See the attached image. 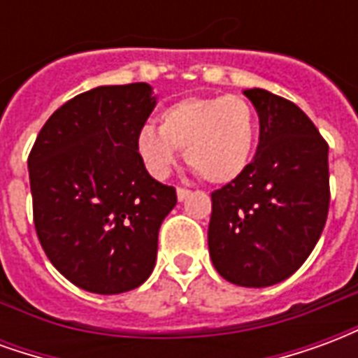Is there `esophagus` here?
Wrapping results in <instances>:
<instances>
[{
  "label": "esophagus",
  "instance_id": "esophagus-1",
  "mask_svg": "<svg viewBox=\"0 0 358 358\" xmlns=\"http://www.w3.org/2000/svg\"><path fill=\"white\" fill-rule=\"evenodd\" d=\"M192 194V192H189V189H187V187H178V189H176V195H178V199L180 201H184V199H186L187 195Z\"/></svg>",
  "mask_w": 358,
  "mask_h": 358
}]
</instances>
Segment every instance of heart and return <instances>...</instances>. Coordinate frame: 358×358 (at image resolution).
Returning a JSON list of instances; mask_svg holds the SVG:
<instances>
[{
  "mask_svg": "<svg viewBox=\"0 0 358 358\" xmlns=\"http://www.w3.org/2000/svg\"><path fill=\"white\" fill-rule=\"evenodd\" d=\"M257 145V113L240 95L186 97L159 115V128L143 124L136 149L151 174L164 178L180 151L203 180L232 182L248 169Z\"/></svg>",
  "mask_w": 358,
  "mask_h": 358,
  "instance_id": "heart-1",
  "label": "heart"
}]
</instances>
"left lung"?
<instances>
[{"mask_svg": "<svg viewBox=\"0 0 358 358\" xmlns=\"http://www.w3.org/2000/svg\"><path fill=\"white\" fill-rule=\"evenodd\" d=\"M261 136L255 159L238 178L210 194L209 253L220 276L266 287L307 261L328 218V143L289 99L245 92Z\"/></svg>", "mask_w": 358, "mask_h": 358, "instance_id": "obj_1", "label": "left lung"}]
</instances>
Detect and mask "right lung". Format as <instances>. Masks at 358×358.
Masks as SVG:
<instances>
[{
    "instance_id": "1",
    "label": "right lung",
    "mask_w": 358,
    "mask_h": 358,
    "mask_svg": "<svg viewBox=\"0 0 358 358\" xmlns=\"http://www.w3.org/2000/svg\"><path fill=\"white\" fill-rule=\"evenodd\" d=\"M155 97L145 82L101 86L61 105L28 155L34 228L51 264L92 293L130 292L151 274L176 189L136 149Z\"/></svg>"
}]
</instances>
